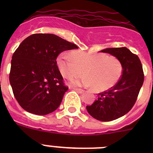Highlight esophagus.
<instances>
[{"label": "esophagus", "instance_id": "1", "mask_svg": "<svg viewBox=\"0 0 153 153\" xmlns=\"http://www.w3.org/2000/svg\"><path fill=\"white\" fill-rule=\"evenodd\" d=\"M72 89L73 90H75V91L78 92L79 93H83V91H84V90H82V89H79V88H72Z\"/></svg>", "mask_w": 153, "mask_h": 153}]
</instances>
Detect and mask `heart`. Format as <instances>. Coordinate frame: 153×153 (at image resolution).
I'll return each instance as SVG.
<instances>
[{"label":"heart","instance_id":"b5f03b06","mask_svg":"<svg viewBox=\"0 0 153 153\" xmlns=\"http://www.w3.org/2000/svg\"><path fill=\"white\" fill-rule=\"evenodd\" d=\"M56 63L63 77L74 79L73 83L79 86H93L96 91L109 90L118 83L123 74V65L118 58L105 53H90L83 51H74L72 54L61 53Z\"/></svg>","mask_w":153,"mask_h":153}]
</instances>
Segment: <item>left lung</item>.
Listing matches in <instances>:
<instances>
[{"label": "left lung", "instance_id": "left-lung-1", "mask_svg": "<svg viewBox=\"0 0 153 153\" xmlns=\"http://www.w3.org/2000/svg\"><path fill=\"white\" fill-rule=\"evenodd\" d=\"M116 56L123 65V74L118 83L109 90L98 93V99L87 112L100 121H112L126 114L134 106L144 81L143 66L137 55L126 47L106 48L101 51Z\"/></svg>", "mask_w": 153, "mask_h": 153}]
</instances>
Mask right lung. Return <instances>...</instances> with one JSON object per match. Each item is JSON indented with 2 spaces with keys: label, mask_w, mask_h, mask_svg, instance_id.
I'll return each instance as SVG.
<instances>
[{
  "label": "right lung",
  "mask_w": 153,
  "mask_h": 153,
  "mask_svg": "<svg viewBox=\"0 0 153 153\" xmlns=\"http://www.w3.org/2000/svg\"><path fill=\"white\" fill-rule=\"evenodd\" d=\"M76 48L51 33H34L23 40L12 56L9 75L13 95L23 109L47 115L59 107L68 87L56 58L63 51Z\"/></svg>",
  "instance_id": "obj_1"
}]
</instances>
